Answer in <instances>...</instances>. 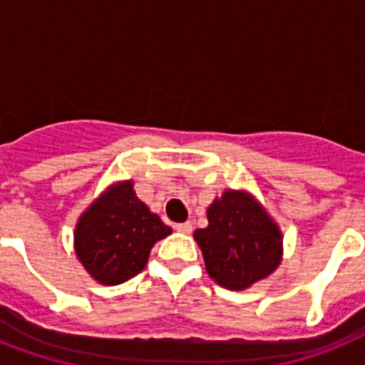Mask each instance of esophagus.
<instances>
[{"instance_id": "esophagus-1", "label": "esophagus", "mask_w": 365, "mask_h": 365, "mask_svg": "<svg viewBox=\"0 0 365 365\" xmlns=\"http://www.w3.org/2000/svg\"><path fill=\"white\" fill-rule=\"evenodd\" d=\"M176 231H180V233H183V235H189V233H191V231H193V225H191V222L178 223Z\"/></svg>"}]
</instances>
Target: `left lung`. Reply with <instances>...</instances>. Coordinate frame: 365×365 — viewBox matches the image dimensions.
Segmentation results:
<instances>
[{
	"label": "left lung",
	"instance_id": "1",
	"mask_svg": "<svg viewBox=\"0 0 365 365\" xmlns=\"http://www.w3.org/2000/svg\"><path fill=\"white\" fill-rule=\"evenodd\" d=\"M195 240L210 278L229 289H244L269 277L282 254L277 223L252 197L239 191H225L212 202L208 227L197 229Z\"/></svg>",
	"mask_w": 365,
	"mask_h": 365
}]
</instances>
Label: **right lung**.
<instances>
[{"label": "right lung", "instance_id": "obj_1", "mask_svg": "<svg viewBox=\"0 0 365 365\" xmlns=\"http://www.w3.org/2000/svg\"><path fill=\"white\" fill-rule=\"evenodd\" d=\"M172 233L138 199L132 182L104 193L76 227V252L93 278L106 286L126 282L148 263L157 240Z\"/></svg>", "mask_w": 365, "mask_h": 365}]
</instances>
